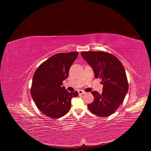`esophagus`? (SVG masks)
<instances>
[{
  "instance_id": "obj_1",
  "label": "esophagus",
  "mask_w": 151,
  "mask_h": 151,
  "mask_svg": "<svg viewBox=\"0 0 151 151\" xmlns=\"http://www.w3.org/2000/svg\"><path fill=\"white\" fill-rule=\"evenodd\" d=\"M78 93H79V94H86V92H85L82 90H79Z\"/></svg>"
}]
</instances>
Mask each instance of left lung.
Instances as JSON below:
<instances>
[{
  "instance_id": "obj_1",
  "label": "left lung",
  "mask_w": 151,
  "mask_h": 151,
  "mask_svg": "<svg viewBox=\"0 0 151 151\" xmlns=\"http://www.w3.org/2000/svg\"><path fill=\"white\" fill-rule=\"evenodd\" d=\"M81 55L91 67L96 78L101 79L103 91H93L94 101L88 104L94 114L105 117L113 114L122 103L128 90L127 78L121 61L103 51H84Z\"/></svg>"
}]
</instances>
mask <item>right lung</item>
I'll use <instances>...</instances> for the list:
<instances>
[{
    "instance_id": "obj_1",
    "label": "right lung",
    "mask_w": 151,
    "mask_h": 151,
    "mask_svg": "<svg viewBox=\"0 0 151 151\" xmlns=\"http://www.w3.org/2000/svg\"><path fill=\"white\" fill-rule=\"evenodd\" d=\"M78 55V52L54 55L33 75L31 96L39 110L48 117L59 118L66 115L71 108L72 99L78 95V91L70 93L62 86Z\"/></svg>"
}]
</instances>
